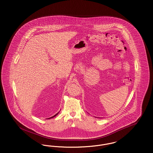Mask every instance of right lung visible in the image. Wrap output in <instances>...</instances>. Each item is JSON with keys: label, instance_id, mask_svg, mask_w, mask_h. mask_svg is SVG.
Wrapping results in <instances>:
<instances>
[{"label": "right lung", "instance_id": "obj_1", "mask_svg": "<svg viewBox=\"0 0 153 153\" xmlns=\"http://www.w3.org/2000/svg\"><path fill=\"white\" fill-rule=\"evenodd\" d=\"M58 113H57V114H56V115H54V116H53V117H50V118H53V117H56V116H57V114H58ZM50 118H48V119H50Z\"/></svg>", "mask_w": 153, "mask_h": 153}]
</instances>
